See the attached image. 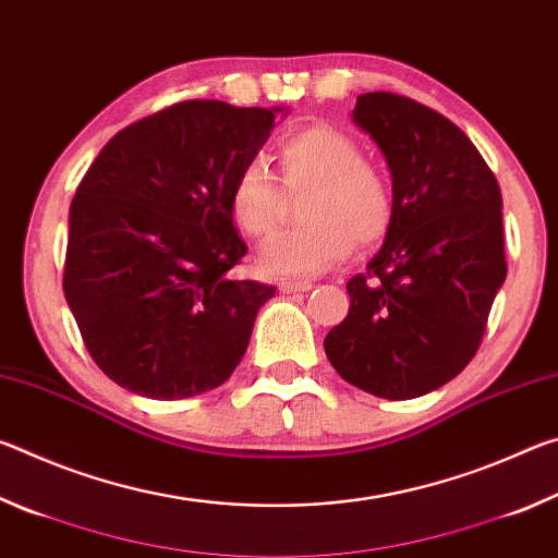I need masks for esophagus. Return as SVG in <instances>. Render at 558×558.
Masks as SVG:
<instances>
[{"label": "esophagus", "mask_w": 558, "mask_h": 558, "mask_svg": "<svg viewBox=\"0 0 558 558\" xmlns=\"http://www.w3.org/2000/svg\"><path fill=\"white\" fill-rule=\"evenodd\" d=\"M280 290L282 292H307V290H313V282L310 280H282Z\"/></svg>", "instance_id": "1"}]
</instances>
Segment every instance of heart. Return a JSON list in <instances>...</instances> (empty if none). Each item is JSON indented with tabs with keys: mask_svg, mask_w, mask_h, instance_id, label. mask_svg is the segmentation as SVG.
<instances>
[{
	"mask_svg": "<svg viewBox=\"0 0 558 558\" xmlns=\"http://www.w3.org/2000/svg\"><path fill=\"white\" fill-rule=\"evenodd\" d=\"M282 177L292 189L310 186L300 229L276 233L263 243L258 268L266 276L307 278L337 266L354 241H381L393 221V189L379 167L362 159L347 132L313 125L292 132L278 147ZM229 211L248 235H268L282 211V192L260 159L245 162L229 192Z\"/></svg>",
	"mask_w": 558,
	"mask_h": 558,
	"instance_id": "1",
	"label": "heart"
}]
</instances>
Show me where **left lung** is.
I'll list each match as a JSON object with an SVG mask.
<instances>
[{"label":"left lung","mask_w":558,"mask_h":558,"mask_svg":"<svg viewBox=\"0 0 558 558\" xmlns=\"http://www.w3.org/2000/svg\"><path fill=\"white\" fill-rule=\"evenodd\" d=\"M354 125L391 172L393 221L366 272L347 282L329 364L379 399H415L465 369L507 278L502 194L483 155L440 112L396 93H364Z\"/></svg>","instance_id":"1"}]
</instances>
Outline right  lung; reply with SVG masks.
<instances>
[{
    "label": "right lung",
    "instance_id": "obj_1",
    "mask_svg": "<svg viewBox=\"0 0 558 558\" xmlns=\"http://www.w3.org/2000/svg\"><path fill=\"white\" fill-rule=\"evenodd\" d=\"M286 108L186 100L120 130L75 189L63 292L122 389L177 401L221 386L276 288L229 278L245 256L229 211L239 169Z\"/></svg>",
    "mask_w": 558,
    "mask_h": 558
}]
</instances>
